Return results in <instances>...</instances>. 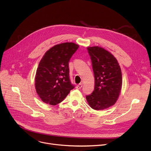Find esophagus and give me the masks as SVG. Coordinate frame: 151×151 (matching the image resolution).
Listing matches in <instances>:
<instances>
[{
  "label": "esophagus",
  "instance_id": "1",
  "mask_svg": "<svg viewBox=\"0 0 151 151\" xmlns=\"http://www.w3.org/2000/svg\"><path fill=\"white\" fill-rule=\"evenodd\" d=\"M82 87V83H79L76 86L77 89H81V88Z\"/></svg>",
  "mask_w": 151,
  "mask_h": 151
}]
</instances>
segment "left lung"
Masks as SVG:
<instances>
[{
	"instance_id": "left-lung-1",
	"label": "left lung",
	"mask_w": 151,
	"mask_h": 151,
	"mask_svg": "<svg viewBox=\"0 0 151 151\" xmlns=\"http://www.w3.org/2000/svg\"><path fill=\"white\" fill-rule=\"evenodd\" d=\"M87 50L94 74V89L86 96L90 107L102 110L113 105L118 99L122 86V73L118 62L111 53L98 46Z\"/></svg>"
}]
</instances>
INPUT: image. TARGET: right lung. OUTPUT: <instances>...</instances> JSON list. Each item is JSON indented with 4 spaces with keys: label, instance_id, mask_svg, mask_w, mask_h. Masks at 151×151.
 <instances>
[{
    "label": "right lung",
    "instance_id": "add662e5",
    "mask_svg": "<svg viewBox=\"0 0 151 151\" xmlns=\"http://www.w3.org/2000/svg\"><path fill=\"white\" fill-rule=\"evenodd\" d=\"M78 47L74 42L59 44L42 57L35 76V88L42 102L55 105L74 88L69 78V61Z\"/></svg>",
    "mask_w": 151,
    "mask_h": 151
}]
</instances>
